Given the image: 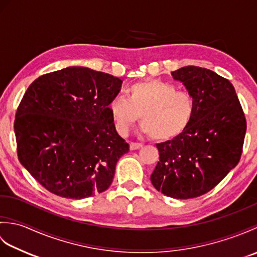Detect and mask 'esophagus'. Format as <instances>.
I'll return each instance as SVG.
<instances>
[{"label": "esophagus", "mask_w": 257, "mask_h": 257, "mask_svg": "<svg viewBox=\"0 0 257 257\" xmlns=\"http://www.w3.org/2000/svg\"><path fill=\"white\" fill-rule=\"evenodd\" d=\"M129 147H130V150H138L143 147V145L137 144V143H130Z\"/></svg>", "instance_id": "1"}]
</instances>
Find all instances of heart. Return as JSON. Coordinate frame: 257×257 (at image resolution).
Masks as SVG:
<instances>
[{
  "label": "heart",
  "instance_id": "obj_1",
  "mask_svg": "<svg viewBox=\"0 0 257 257\" xmlns=\"http://www.w3.org/2000/svg\"><path fill=\"white\" fill-rule=\"evenodd\" d=\"M127 99L114 97L108 112L116 132L127 135L141 116L146 134L158 141L177 137L188 128L194 113V100L188 91L178 90L172 84L147 79L129 86Z\"/></svg>",
  "mask_w": 257,
  "mask_h": 257
}]
</instances>
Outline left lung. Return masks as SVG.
<instances>
[{
    "label": "left lung",
    "mask_w": 257,
    "mask_h": 257,
    "mask_svg": "<svg viewBox=\"0 0 257 257\" xmlns=\"http://www.w3.org/2000/svg\"><path fill=\"white\" fill-rule=\"evenodd\" d=\"M194 100L188 128L157 145L159 162L151 183L173 199L200 196L220 183L241 159L246 120L230 80L198 66L171 73Z\"/></svg>",
    "instance_id": "left-lung-1"
}]
</instances>
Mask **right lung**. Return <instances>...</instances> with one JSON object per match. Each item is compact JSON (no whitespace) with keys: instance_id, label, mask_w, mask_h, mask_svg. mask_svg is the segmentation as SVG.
<instances>
[{"instance_id":"add662e5","label":"right lung","mask_w":257,"mask_h":257,"mask_svg":"<svg viewBox=\"0 0 257 257\" xmlns=\"http://www.w3.org/2000/svg\"><path fill=\"white\" fill-rule=\"evenodd\" d=\"M122 80L72 66L35 79L16 110L19 160L50 192L80 200L111 184L129 145L113 127L108 103Z\"/></svg>"}]
</instances>
